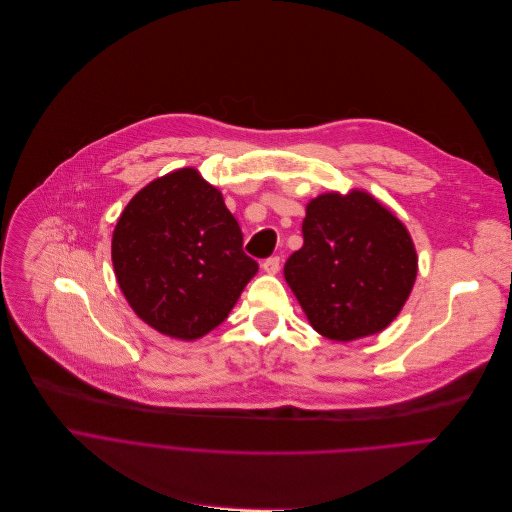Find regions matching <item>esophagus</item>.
<instances>
[{
	"label": "esophagus",
	"instance_id": "1",
	"mask_svg": "<svg viewBox=\"0 0 512 512\" xmlns=\"http://www.w3.org/2000/svg\"><path fill=\"white\" fill-rule=\"evenodd\" d=\"M262 268H264V272H268V274H276V272L280 270V256H270V258H266V260L262 262Z\"/></svg>",
	"mask_w": 512,
	"mask_h": 512
}]
</instances>
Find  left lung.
<instances>
[{"instance_id":"1","label":"left lung","mask_w":512,"mask_h":512,"mask_svg":"<svg viewBox=\"0 0 512 512\" xmlns=\"http://www.w3.org/2000/svg\"><path fill=\"white\" fill-rule=\"evenodd\" d=\"M304 244L284 278L317 333L355 341L383 331L410 296L418 256L405 226L365 191L306 206Z\"/></svg>"}]
</instances>
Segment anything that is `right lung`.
<instances>
[{"label": "right lung", "mask_w": 512, "mask_h": 512, "mask_svg": "<svg viewBox=\"0 0 512 512\" xmlns=\"http://www.w3.org/2000/svg\"><path fill=\"white\" fill-rule=\"evenodd\" d=\"M222 193L195 169L143 187L113 234V266L133 311L163 335L193 341L224 323L258 262Z\"/></svg>", "instance_id": "obj_1"}]
</instances>
